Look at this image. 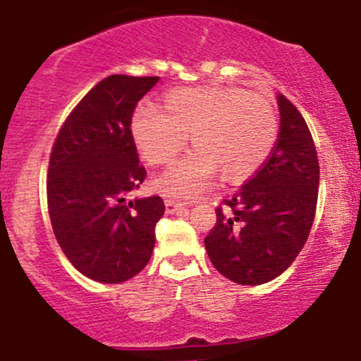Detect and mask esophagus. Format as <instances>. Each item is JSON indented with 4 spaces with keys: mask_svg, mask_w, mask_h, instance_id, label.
Instances as JSON below:
<instances>
[{
    "mask_svg": "<svg viewBox=\"0 0 361 361\" xmlns=\"http://www.w3.org/2000/svg\"><path fill=\"white\" fill-rule=\"evenodd\" d=\"M183 207H187V203H185V201L165 200V212H167V214H174L176 210L183 209Z\"/></svg>",
    "mask_w": 361,
    "mask_h": 361,
    "instance_id": "1",
    "label": "esophagus"
}]
</instances>
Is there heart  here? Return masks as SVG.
Wrapping results in <instances>:
<instances>
[{
	"label": "heart",
	"mask_w": 361,
	"mask_h": 361,
	"mask_svg": "<svg viewBox=\"0 0 361 361\" xmlns=\"http://www.w3.org/2000/svg\"><path fill=\"white\" fill-rule=\"evenodd\" d=\"M188 135L197 147L152 181L165 196H196L221 171L230 181L248 180L274 151L277 116L264 97L226 86L173 90L164 109L140 104L133 113V142L151 165L171 164Z\"/></svg>",
	"instance_id": "b5f03b06"
}]
</instances>
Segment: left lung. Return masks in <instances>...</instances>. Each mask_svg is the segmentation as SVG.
I'll return each mask as SVG.
<instances>
[{"label": "left lung", "instance_id": "obj_1", "mask_svg": "<svg viewBox=\"0 0 361 361\" xmlns=\"http://www.w3.org/2000/svg\"><path fill=\"white\" fill-rule=\"evenodd\" d=\"M281 126L271 157L230 200L228 212L204 237V250L221 275L243 286L274 281L290 268L307 241L317 212V149L306 120L282 93Z\"/></svg>", "mask_w": 361, "mask_h": 361}]
</instances>
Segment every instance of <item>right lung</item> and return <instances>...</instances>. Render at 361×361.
I'll use <instances>...</instances> for the list:
<instances>
[{
    "label": "right lung",
    "mask_w": 361,
    "mask_h": 361,
    "mask_svg": "<svg viewBox=\"0 0 361 361\" xmlns=\"http://www.w3.org/2000/svg\"><path fill=\"white\" fill-rule=\"evenodd\" d=\"M158 79H102L70 113L51 149V228L68 261L92 281H129L152 255L164 201L128 196L145 180L131 136L133 111Z\"/></svg>",
    "instance_id": "obj_1"
}]
</instances>
